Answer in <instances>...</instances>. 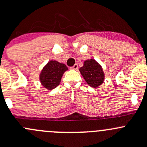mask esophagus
Masks as SVG:
<instances>
[{
  "instance_id": "esophagus-1",
  "label": "esophagus",
  "mask_w": 147,
  "mask_h": 147,
  "mask_svg": "<svg viewBox=\"0 0 147 147\" xmlns=\"http://www.w3.org/2000/svg\"><path fill=\"white\" fill-rule=\"evenodd\" d=\"M70 69H75V70H77V69H78V64H75V65H74L72 66V67H70Z\"/></svg>"
}]
</instances>
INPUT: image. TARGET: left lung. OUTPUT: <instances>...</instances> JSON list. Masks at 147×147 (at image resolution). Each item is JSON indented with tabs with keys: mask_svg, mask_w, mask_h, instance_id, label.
Here are the masks:
<instances>
[{
	"mask_svg": "<svg viewBox=\"0 0 147 147\" xmlns=\"http://www.w3.org/2000/svg\"><path fill=\"white\" fill-rule=\"evenodd\" d=\"M81 75L89 86L97 88L103 84L105 75L103 68L99 63L95 60H86L84 62V65L80 68Z\"/></svg>",
	"mask_w": 147,
	"mask_h": 147,
	"instance_id": "8db88e82",
	"label": "left lung"
}]
</instances>
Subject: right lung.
Returning <instances> with one entry per match:
<instances>
[{"label": "right lung", "instance_id": "obj_1", "mask_svg": "<svg viewBox=\"0 0 147 147\" xmlns=\"http://www.w3.org/2000/svg\"><path fill=\"white\" fill-rule=\"evenodd\" d=\"M68 68L63 63L51 61L44 67L39 75L41 84L48 90H52L59 85L63 74Z\"/></svg>", "mask_w": 147, "mask_h": 147}]
</instances>
